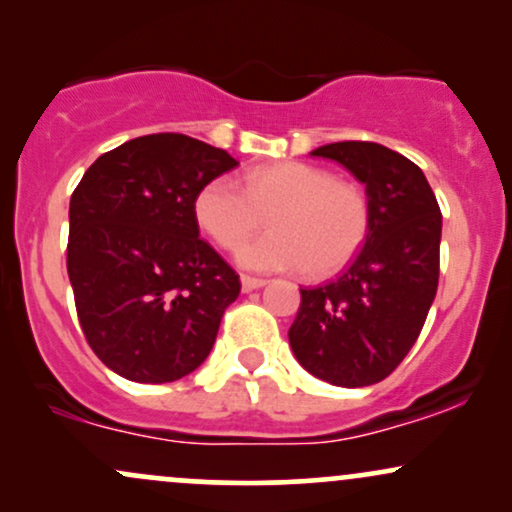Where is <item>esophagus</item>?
<instances>
[{
  "instance_id": "34e87169",
  "label": "esophagus",
  "mask_w": 512,
  "mask_h": 512,
  "mask_svg": "<svg viewBox=\"0 0 512 512\" xmlns=\"http://www.w3.org/2000/svg\"><path fill=\"white\" fill-rule=\"evenodd\" d=\"M240 284H243V291L245 293H250V291H255V289H262V286L267 284V279H260V276H248V274H245L243 279H240Z\"/></svg>"
}]
</instances>
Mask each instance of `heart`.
<instances>
[{"instance_id": "obj_1", "label": "heart", "mask_w": 512, "mask_h": 512, "mask_svg": "<svg viewBox=\"0 0 512 512\" xmlns=\"http://www.w3.org/2000/svg\"><path fill=\"white\" fill-rule=\"evenodd\" d=\"M195 216L221 250L236 252L267 218L273 233L240 252L257 272L303 269L322 279L344 269L366 243L370 199L356 180L327 168L279 161L231 178L209 180L195 197Z\"/></svg>"}]
</instances>
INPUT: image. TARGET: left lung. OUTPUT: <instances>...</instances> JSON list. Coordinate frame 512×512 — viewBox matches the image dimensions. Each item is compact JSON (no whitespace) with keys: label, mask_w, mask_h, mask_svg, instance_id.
<instances>
[{"label":"left lung","mask_w":512,"mask_h":512,"mask_svg":"<svg viewBox=\"0 0 512 512\" xmlns=\"http://www.w3.org/2000/svg\"><path fill=\"white\" fill-rule=\"evenodd\" d=\"M310 156L342 163L366 185L370 231L337 279L301 289L289 330L298 363L339 387L385 380L419 339L438 291L443 216L424 170L375 142H337Z\"/></svg>","instance_id":"obj_1"}]
</instances>
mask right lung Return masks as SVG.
<instances>
[{
    "label": "right lung",
    "instance_id": "right-lung-1",
    "mask_svg": "<svg viewBox=\"0 0 512 512\" xmlns=\"http://www.w3.org/2000/svg\"><path fill=\"white\" fill-rule=\"evenodd\" d=\"M238 166L187 134L129 139L69 202L67 272L88 346L132 383H173L214 346L240 276L199 238L195 197Z\"/></svg>",
    "mask_w": 512,
    "mask_h": 512
}]
</instances>
